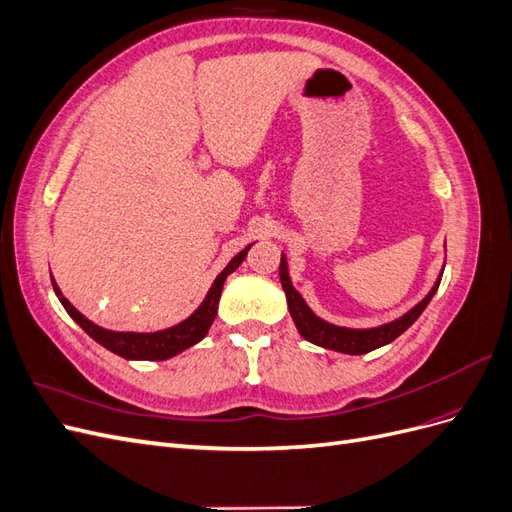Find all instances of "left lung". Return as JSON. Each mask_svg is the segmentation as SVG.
I'll return each instance as SVG.
<instances>
[{
	"instance_id": "obj_1",
	"label": "left lung",
	"mask_w": 512,
	"mask_h": 512,
	"mask_svg": "<svg viewBox=\"0 0 512 512\" xmlns=\"http://www.w3.org/2000/svg\"><path fill=\"white\" fill-rule=\"evenodd\" d=\"M442 273L436 280V284H433V288L427 292V297L421 303H416L410 312H406L401 318L380 324V327H374V329H348V327H337V324H331L327 320L318 318L312 309H309V305L303 301L301 294L294 290V286L290 282V275H288V262H286L284 254H282V262H280V282L286 292L288 312H290L294 324H297V331L307 339V342H312L320 348L344 352V354L371 352L380 346L391 344L393 339H397L408 327H412L414 320L423 314V309L429 305L433 294H436L440 280H442Z\"/></svg>"
}]
</instances>
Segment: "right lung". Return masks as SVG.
<instances>
[{"instance_id":"add662e5","label":"right lung","mask_w":512,"mask_h":512,"mask_svg":"<svg viewBox=\"0 0 512 512\" xmlns=\"http://www.w3.org/2000/svg\"><path fill=\"white\" fill-rule=\"evenodd\" d=\"M252 245H247L245 250H241L235 258H232L226 269L215 277V282L211 284L205 301L198 305L196 312L185 318L183 322L175 324V327L164 329V331H156V333H130V331H108L98 327V324L91 322L89 318H85L79 309H76L64 294H61L59 286L55 284L53 275V290L57 294V299L64 305L66 312L70 314V318L79 324V327L91 337L96 339L100 346H104L106 350H111L123 359L128 361H166L170 356H175L179 352H183L185 348H190L194 344H198L209 331V327L213 324L215 316H218V305H220V297H222V288L226 277L237 271L241 262L245 260L247 252H250Z\"/></svg>"}]
</instances>
